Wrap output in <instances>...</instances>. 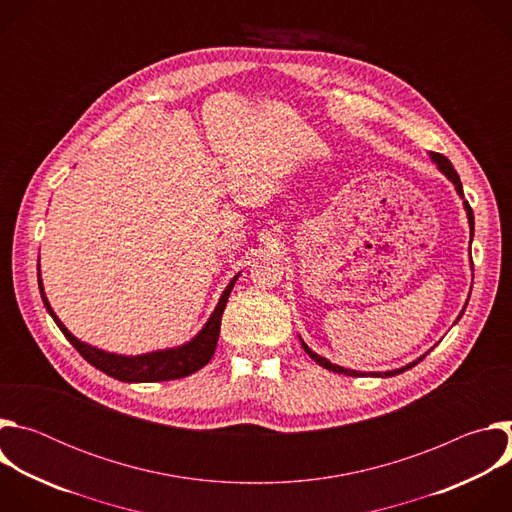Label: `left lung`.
Listing matches in <instances>:
<instances>
[{
  "instance_id": "left-lung-1",
  "label": "left lung",
  "mask_w": 512,
  "mask_h": 512,
  "mask_svg": "<svg viewBox=\"0 0 512 512\" xmlns=\"http://www.w3.org/2000/svg\"><path fill=\"white\" fill-rule=\"evenodd\" d=\"M431 160L437 164V168L442 170V174H446V178L456 186V190H458V194L464 198V188H462V182H460V176H458V172L454 170V166H452V162L446 158V156H442V154H431ZM464 208H466V214H468V223H470V233L474 235V212H472V208H470V204H468V200H464ZM462 316V314H460ZM302 346H304V350L310 354V358H314L320 367H324V369H328V371H332V373H338V375H348V377H364V375H371V377H395V375H399V373H405L407 369H411V367H415L417 362H421L423 358H425V354L423 356H419L417 360H413V362H409L407 367H401V369H395V371H387V373H358V371H350V369H342V367H338V364H332L328 358H324V356H320V354H316L314 350H310L308 348V344L306 342H302Z\"/></svg>"
}]
</instances>
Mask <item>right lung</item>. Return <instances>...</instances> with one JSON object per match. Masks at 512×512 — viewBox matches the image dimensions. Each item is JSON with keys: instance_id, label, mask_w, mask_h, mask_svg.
<instances>
[{"instance_id": "add662e5", "label": "right lung", "mask_w": 512, "mask_h": 512, "mask_svg": "<svg viewBox=\"0 0 512 512\" xmlns=\"http://www.w3.org/2000/svg\"><path fill=\"white\" fill-rule=\"evenodd\" d=\"M237 279H239V275H235L231 279V283L223 291L221 300H218L214 312L210 314L208 322L204 324V328L190 342H186L178 348L156 350V352L137 354V356H123V354L105 352L101 348L85 344L79 338L72 336L64 328V324L58 320L54 310L50 308V304L44 296V285H42L40 273H38V287H40V294H42V302H44L48 314L52 316V320L56 322V326L60 328V332L66 336V340L72 346L79 350V354L87 362L93 364L95 369H99L105 375H109L117 381H123V383H156V381H174V379L188 377V375L200 371L204 364H208V360L214 354L218 334H221V318H223V312H225L229 296H231V289H233Z\"/></svg>"}]
</instances>
